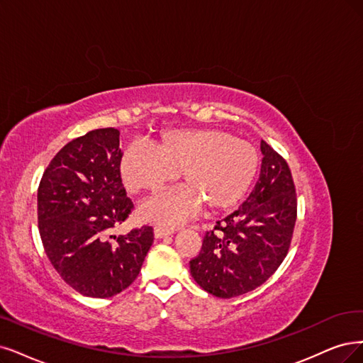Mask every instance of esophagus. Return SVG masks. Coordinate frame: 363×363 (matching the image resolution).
Here are the masks:
<instances>
[{
  "mask_svg": "<svg viewBox=\"0 0 363 363\" xmlns=\"http://www.w3.org/2000/svg\"><path fill=\"white\" fill-rule=\"evenodd\" d=\"M173 232H174L173 227H166V225H160V224L154 227V235H155L157 239L169 236V235H172Z\"/></svg>",
  "mask_w": 363,
  "mask_h": 363,
  "instance_id": "1",
  "label": "esophagus"
}]
</instances>
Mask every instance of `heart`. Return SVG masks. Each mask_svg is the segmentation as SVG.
<instances>
[{
    "label": "heart",
    "instance_id": "obj_1",
    "mask_svg": "<svg viewBox=\"0 0 363 363\" xmlns=\"http://www.w3.org/2000/svg\"><path fill=\"white\" fill-rule=\"evenodd\" d=\"M152 150L131 146L121 160V178L133 194H152L179 173L182 191L160 196L140 209V217L172 224L203 205L217 213L233 208L259 169V152L250 142L218 128L170 130L152 140Z\"/></svg>",
    "mask_w": 363,
    "mask_h": 363
}]
</instances>
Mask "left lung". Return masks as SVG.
Returning a JSON list of instances; mask_svg holds the SVG:
<instances>
[{
  "label": "left lung",
  "mask_w": 363,
  "mask_h": 363,
  "mask_svg": "<svg viewBox=\"0 0 363 363\" xmlns=\"http://www.w3.org/2000/svg\"><path fill=\"white\" fill-rule=\"evenodd\" d=\"M260 177L245 202L217 221L190 260L196 283L217 298L262 286L286 259L298 217L296 186L287 161L264 140Z\"/></svg>",
  "instance_id": "1"
}]
</instances>
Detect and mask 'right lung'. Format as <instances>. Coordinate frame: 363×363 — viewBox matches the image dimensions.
Returning <instances> with one entry per match:
<instances>
[{
    "label": "right lung",
    "instance_id": "1",
    "mask_svg": "<svg viewBox=\"0 0 363 363\" xmlns=\"http://www.w3.org/2000/svg\"><path fill=\"white\" fill-rule=\"evenodd\" d=\"M121 160L119 131L92 130L61 147L37 191L48 259L67 284L91 298L127 289L154 242L151 225L112 235L134 209L121 179Z\"/></svg>",
    "mask_w": 363,
    "mask_h": 363
}]
</instances>
